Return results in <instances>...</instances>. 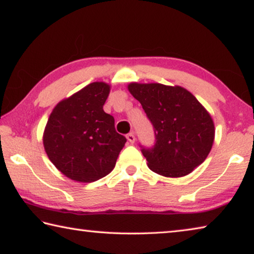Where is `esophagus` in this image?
I'll use <instances>...</instances> for the list:
<instances>
[{"mask_svg": "<svg viewBox=\"0 0 254 254\" xmlns=\"http://www.w3.org/2000/svg\"><path fill=\"white\" fill-rule=\"evenodd\" d=\"M127 141L130 142V143H133L135 141V137H134L133 132H131V133L127 134Z\"/></svg>", "mask_w": 254, "mask_h": 254, "instance_id": "34e87169", "label": "esophagus"}]
</instances>
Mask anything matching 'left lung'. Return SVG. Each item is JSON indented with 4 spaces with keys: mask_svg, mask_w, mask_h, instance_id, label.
<instances>
[{
    "mask_svg": "<svg viewBox=\"0 0 254 254\" xmlns=\"http://www.w3.org/2000/svg\"><path fill=\"white\" fill-rule=\"evenodd\" d=\"M127 89L153 124L154 146H140L151 171L179 178L205 161L213 145L214 124L189 91L160 83H130Z\"/></svg>",
    "mask_w": 254,
    "mask_h": 254,
    "instance_id": "1",
    "label": "left lung"
}]
</instances>
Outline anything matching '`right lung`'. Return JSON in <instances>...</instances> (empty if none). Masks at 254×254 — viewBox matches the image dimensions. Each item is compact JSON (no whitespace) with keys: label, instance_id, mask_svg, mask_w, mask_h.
I'll return each instance as SVG.
<instances>
[{"label":"right lung","instance_id":"obj_1","mask_svg":"<svg viewBox=\"0 0 254 254\" xmlns=\"http://www.w3.org/2000/svg\"><path fill=\"white\" fill-rule=\"evenodd\" d=\"M111 86L93 82L56 106L43 134L47 155L63 175L79 183L99 180L115 168L124 135L104 112Z\"/></svg>","mask_w":254,"mask_h":254}]
</instances>
